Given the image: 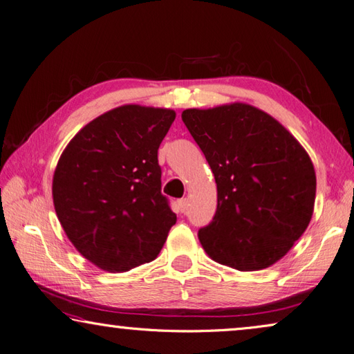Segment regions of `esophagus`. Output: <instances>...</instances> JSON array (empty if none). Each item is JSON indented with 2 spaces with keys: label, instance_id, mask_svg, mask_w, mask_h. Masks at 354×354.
<instances>
[{
  "label": "esophagus",
  "instance_id": "esophagus-1",
  "mask_svg": "<svg viewBox=\"0 0 354 354\" xmlns=\"http://www.w3.org/2000/svg\"><path fill=\"white\" fill-rule=\"evenodd\" d=\"M187 207H188V201H187V199L178 201V208H179L180 212H185V211H187Z\"/></svg>",
  "mask_w": 354,
  "mask_h": 354
}]
</instances>
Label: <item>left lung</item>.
<instances>
[{
	"label": "left lung",
	"mask_w": 354,
	"mask_h": 354,
	"mask_svg": "<svg viewBox=\"0 0 354 354\" xmlns=\"http://www.w3.org/2000/svg\"><path fill=\"white\" fill-rule=\"evenodd\" d=\"M183 120L217 184L214 218L197 234L203 250L240 271L273 266L314 212L317 178L308 152L274 118L249 104L188 109Z\"/></svg>",
	"instance_id": "8db88e82"
}]
</instances>
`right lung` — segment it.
Returning a JSON list of instances; mask_svg holds the SVG:
<instances>
[{"mask_svg":"<svg viewBox=\"0 0 354 354\" xmlns=\"http://www.w3.org/2000/svg\"><path fill=\"white\" fill-rule=\"evenodd\" d=\"M175 118L167 109L118 106L87 123L57 162V217L75 249L105 271L153 261L176 223L158 164Z\"/></svg>","mask_w":354,"mask_h":354,"instance_id":"right-lung-1","label":"right lung"}]
</instances>
